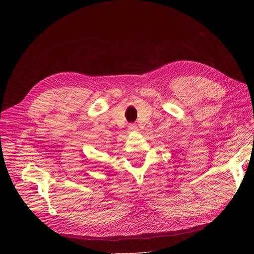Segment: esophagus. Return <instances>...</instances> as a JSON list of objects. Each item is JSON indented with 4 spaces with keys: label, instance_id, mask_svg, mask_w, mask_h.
I'll return each mask as SVG.
<instances>
[{
    "label": "esophagus",
    "instance_id": "1",
    "mask_svg": "<svg viewBox=\"0 0 254 254\" xmlns=\"http://www.w3.org/2000/svg\"><path fill=\"white\" fill-rule=\"evenodd\" d=\"M138 129V127L136 126V125H134V124H130L129 126H128V130L129 131H135V130H137Z\"/></svg>",
    "mask_w": 254,
    "mask_h": 254
}]
</instances>
